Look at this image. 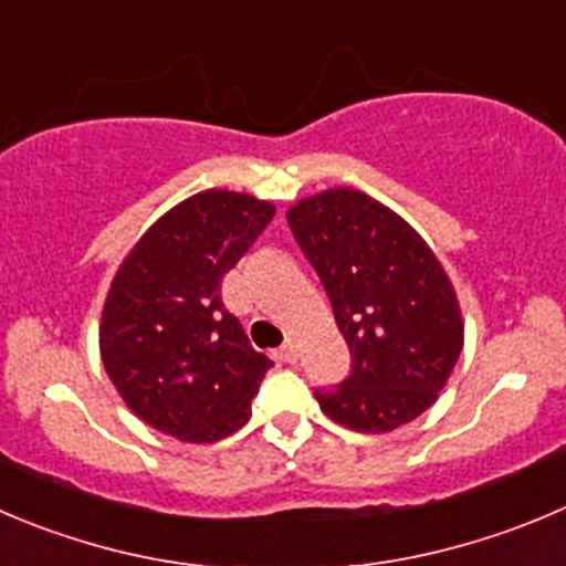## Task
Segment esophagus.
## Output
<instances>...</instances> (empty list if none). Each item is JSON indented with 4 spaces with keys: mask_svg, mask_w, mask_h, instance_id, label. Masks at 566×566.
<instances>
[{
    "mask_svg": "<svg viewBox=\"0 0 566 566\" xmlns=\"http://www.w3.org/2000/svg\"><path fill=\"white\" fill-rule=\"evenodd\" d=\"M274 355H277L280 360H286V364H294V360H297V347H294V342H286Z\"/></svg>",
    "mask_w": 566,
    "mask_h": 566,
    "instance_id": "34e87169",
    "label": "esophagus"
}]
</instances>
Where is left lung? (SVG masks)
I'll return each mask as SVG.
<instances>
[{
  "label": "left lung",
  "mask_w": 566,
  "mask_h": 566,
  "mask_svg": "<svg viewBox=\"0 0 566 566\" xmlns=\"http://www.w3.org/2000/svg\"><path fill=\"white\" fill-rule=\"evenodd\" d=\"M319 274L353 369L319 408L349 430L389 433L428 411L464 347L453 283L422 235L355 188L300 199L286 213Z\"/></svg>",
  "instance_id": "8db88e82"
}]
</instances>
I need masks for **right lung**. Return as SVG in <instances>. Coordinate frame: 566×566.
Returning a JSON list of instances; mask_svg holds the SVG:
<instances>
[{
  "label": "right lung",
  "mask_w": 566,
  "mask_h": 566,
  "mask_svg": "<svg viewBox=\"0 0 566 566\" xmlns=\"http://www.w3.org/2000/svg\"><path fill=\"white\" fill-rule=\"evenodd\" d=\"M272 217V202L250 193H193L118 266L102 308V364L127 408L160 433L202 444L250 419L272 360L224 308L222 277Z\"/></svg>",
  "instance_id": "add662e5"
}]
</instances>
